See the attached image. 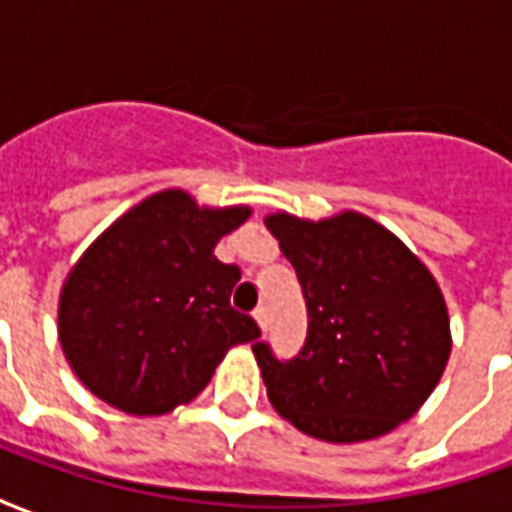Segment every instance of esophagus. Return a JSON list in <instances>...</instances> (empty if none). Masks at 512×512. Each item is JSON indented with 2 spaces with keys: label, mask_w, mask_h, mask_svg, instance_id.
Masks as SVG:
<instances>
[{
  "label": "esophagus",
  "mask_w": 512,
  "mask_h": 512,
  "mask_svg": "<svg viewBox=\"0 0 512 512\" xmlns=\"http://www.w3.org/2000/svg\"><path fill=\"white\" fill-rule=\"evenodd\" d=\"M255 321H257V326H260V329L266 332V326H268V310H266V307H257Z\"/></svg>",
  "instance_id": "34e87169"
}]
</instances>
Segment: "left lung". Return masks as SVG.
Returning <instances> with one entry per match:
<instances>
[{"mask_svg":"<svg viewBox=\"0 0 512 512\" xmlns=\"http://www.w3.org/2000/svg\"><path fill=\"white\" fill-rule=\"evenodd\" d=\"M266 227L307 299V343L279 362L255 343L271 406L312 439L370 441L417 414L452 351L436 277L384 224L343 211L329 219L268 213Z\"/></svg>","mask_w":512,"mask_h":512,"instance_id":"8db88e82","label":"left lung"}]
</instances>
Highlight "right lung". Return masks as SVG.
<instances>
[{"label":"right lung","mask_w":512,"mask_h":512,"mask_svg":"<svg viewBox=\"0 0 512 512\" xmlns=\"http://www.w3.org/2000/svg\"><path fill=\"white\" fill-rule=\"evenodd\" d=\"M249 216V205L211 208L164 189L84 249L62 282L57 332L95 397L131 417H161L200 395L233 345L260 337L230 307L241 271L213 255Z\"/></svg>","instance_id":"right-lung-1"}]
</instances>
